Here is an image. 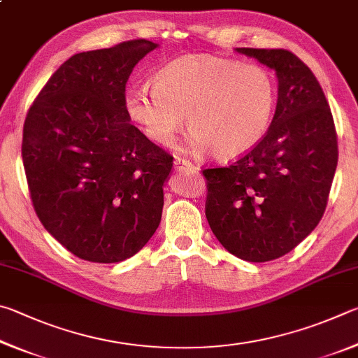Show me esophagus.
Here are the masks:
<instances>
[{
    "label": "esophagus",
    "mask_w": 358,
    "mask_h": 358,
    "mask_svg": "<svg viewBox=\"0 0 358 358\" xmlns=\"http://www.w3.org/2000/svg\"><path fill=\"white\" fill-rule=\"evenodd\" d=\"M174 168L178 169V171H184V169H190L193 168V163L187 159H182V157L176 155L174 157Z\"/></svg>",
    "instance_id": "34e87169"
}]
</instances>
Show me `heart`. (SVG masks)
<instances>
[{
  "instance_id": "heart-1",
  "label": "heart",
  "mask_w": 358,
  "mask_h": 358,
  "mask_svg": "<svg viewBox=\"0 0 358 358\" xmlns=\"http://www.w3.org/2000/svg\"><path fill=\"white\" fill-rule=\"evenodd\" d=\"M277 83L261 64L210 55L182 56L157 71L152 91L131 87L125 108L150 140L169 146L184 127L193 152L210 150L234 160L264 140L271 127Z\"/></svg>"
}]
</instances>
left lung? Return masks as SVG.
<instances>
[{"mask_svg":"<svg viewBox=\"0 0 358 358\" xmlns=\"http://www.w3.org/2000/svg\"><path fill=\"white\" fill-rule=\"evenodd\" d=\"M277 73L278 100L258 146L204 169L206 217L218 242L248 262L277 259L317 227L338 163L336 130L310 67L283 48H236Z\"/></svg>","mask_w":358,"mask_h":358,"instance_id":"obj_1","label":"left lung"}]
</instances>
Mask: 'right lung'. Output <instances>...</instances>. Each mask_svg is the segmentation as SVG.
Here are the masks:
<instances>
[{
	"label": "right lung",
	"instance_id": "add662e5",
	"mask_svg": "<svg viewBox=\"0 0 358 358\" xmlns=\"http://www.w3.org/2000/svg\"><path fill=\"white\" fill-rule=\"evenodd\" d=\"M157 47L138 39L73 55L24 119L22 157L34 210L80 259H127L160 224L173 157L130 124L125 108L131 71Z\"/></svg>",
	"mask_w": 358,
	"mask_h": 358
}]
</instances>
